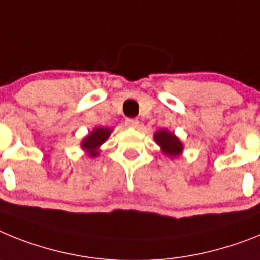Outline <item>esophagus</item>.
Instances as JSON below:
<instances>
[{
    "label": "esophagus",
    "mask_w": 260,
    "mask_h": 260,
    "mask_svg": "<svg viewBox=\"0 0 260 260\" xmlns=\"http://www.w3.org/2000/svg\"><path fill=\"white\" fill-rule=\"evenodd\" d=\"M125 125L131 128H136L139 127V120H137V119H133V117H128L127 120H125Z\"/></svg>",
    "instance_id": "1"
}]
</instances>
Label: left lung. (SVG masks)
<instances>
[{
    "label": "left lung",
    "mask_w": 260,
    "mask_h": 260,
    "mask_svg": "<svg viewBox=\"0 0 260 260\" xmlns=\"http://www.w3.org/2000/svg\"><path fill=\"white\" fill-rule=\"evenodd\" d=\"M154 140L155 143L161 146L165 154L169 155V157H177L183 149L182 143L178 140V137L173 132H169V131L161 129L155 132Z\"/></svg>",
    "instance_id": "8db88e82"
}]
</instances>
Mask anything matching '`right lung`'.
<instances>
[{
    "mask_svg": "<svg viewBox=\"0 0 260 260\" xmlns=\"http://www.w3.org/2000/svg\"><path fill=\"white\" fill-rule=\"evenodd\" d=\"M110 133H111V131L107 129V128H96L83 140L82 148L89 152L90 157H95V155H98V148L107 140Z\"/></svg>",
    "mask_w": 260,
    "mask_h": 260,
    "instance_id": "add662e5",
    "label": "right lung"
}]
</instances>
